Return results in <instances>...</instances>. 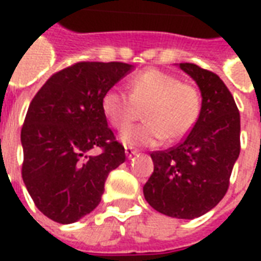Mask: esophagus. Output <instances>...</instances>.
Segmentation results:
<instances>
[{
	"instance_id": "34e87169",
	"label": "esophagus",
	"mask_w": 261,
	"mask_h": 261,
	"mask_svg": "<svg viewBox=\"0 0 261 261\" xmlns=\"http://www.w3.org/2000/svg\"><path fill=\"white\" fill-rule=\"evenodd\" d=\"M124 152H125V156H127V158H131V156H133V155H136L138 151H137V149H134V148H131V147H125Z\"/></svg>"
}]
</instances>
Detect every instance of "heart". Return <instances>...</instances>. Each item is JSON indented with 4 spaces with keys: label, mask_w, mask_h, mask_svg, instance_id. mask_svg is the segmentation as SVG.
Here are the masks:
<instances>
[{
    "label": "heart",
    "mask_w": 261,
    "mask_h": 261,
    "mask_svg": "<svg viewBox=\"0 0 261 261\" xmlns=\"http://www.w3.org/2000/svg\"><path fill=\"white\" fill-rule=\"evenodd\" d=\"M106 119L116 130L123 131L144 109L147 120L121 134L125 145H158L168 138L177 141L186 137L198 120L201 96L196 88L161 69L142 71L130 81V93L110 88L102 99Z\"/></svg>",
    "instance_id": "1"
}]
</instances>
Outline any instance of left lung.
Listing matches in <instances>:
<instances>
[{"label":"left lung","instance_id":"1","mask_svg":"<svg viewBox=\"0 0 261 261\" xmlns=\"http://www.w3.org/2000/svg\"><path fill=\"white\" fill-rule=\"evenodd\" d=\"M179 67L200 88L201 112L180 144L151 153L153 172L144 197L158 213L194 219L213 210L229 187L241 152V116L218 75L192 63Z\"/></svg>","mask_w":261,"mask_h":261}]
</instances>
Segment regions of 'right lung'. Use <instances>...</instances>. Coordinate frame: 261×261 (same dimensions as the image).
Instances as JSON below:
<instances>
[{
  "label": "right lung",
  "instance_id": "right-lung-1",
  "mask_svg": "<svg viewBox=\"0 0 261 261\" xmlns=\"http://www.w3.org/2000/svg\"><path fill=\"white\" fill-rule=\"evenodd\" d=\"M134 68L82 61L53 74L29 105L20 131L22 179L36 207L72 224L97 207L108 175L125 161L103 113V95ZM100 147L102 152L92 155Z\"/></svg>",
  "mask_w": 261,
  "mask_h": 261
}]
</instances>
